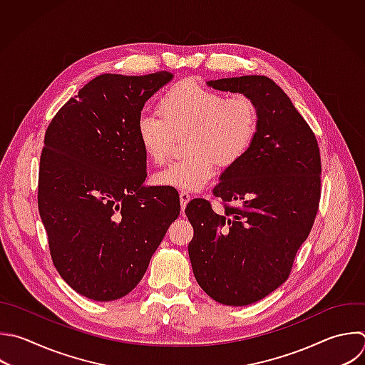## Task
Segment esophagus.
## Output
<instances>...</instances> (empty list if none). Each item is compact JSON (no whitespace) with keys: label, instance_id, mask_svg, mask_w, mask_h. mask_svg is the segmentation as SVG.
<instances>
[{"label":"esophagus","instance_id":"1","mask_svg":"<svg viewBox=\"0 0 365 365\" xmlns=\"http://www.w3.org/2000/svg\"><path fill=\"white\" fill-rule=\"evenodd\" d=\"M191 200V195L188 194V192H185V191H181L180 192V201H181V210L184 211V208L187 207V204H188V201Z\"/></svg>","mask_w":365,"mask_h":365}]
</instances>
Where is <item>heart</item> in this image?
Instances as JSON below:
<instances>
[{"mask_svg": "<svg viewBox=\"0 0 365 365\" xmlns=\"http://www.w3.org/2000/svg\"><path fill=\"white\" fill-rule=\"evenodd\" d=\"M160 114L143 113L135 135L145 157L154 164L168 160L175 135H184L181 160L154 174L157 185L198 191L222 168L237 164L248 151L258 127V113L245 96L222 93L182 80L160 98Z\"/></svg>", "mask_w": 365, "mask_h": 365, "instance_id": "heart-1", "label": "heart"}]
</instances>
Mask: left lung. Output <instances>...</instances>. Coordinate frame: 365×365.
Segmentation results:
<instances>
[{
	"label": "left lung",
	"instance_id": "8db88e82",
	"mask_svg": "<svg viewBox=\"0 0 365 365\" xmlns=\"http://www.w3.org/2000/svg\"><path fill=\"white\" fill-rule=\"evenodd\" d=\"M208 86L244 94L258 113L248 151L212 190L224 212H214L202 198L185 208L194 228L188 254L197 282L217 302L240 307L262 299L288 278L319 207L321 157L315 134L268 77Z\"/></svg>",
	"mask_w": 365,
	"mask_h": 365
}]
</instances>
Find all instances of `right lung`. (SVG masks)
Listing matches in <instances>:
<instances>
[{
	"label": "right lung",
	"mask_w": 365,
	"mask_h": 365,
	"mask_svg": "<svg viewBox=\"0 0 365 365\" xmlns=\"http://www.w3.org/2000/svg\"><path fill=\"white\" fill-rule=\"evenodd\" d=\"M167 71L103 74L51 120L38 174V210L53 262L78 294L113 301L131 292L180 215L171 187H144L147 157L135 123Z\"/></svg>",
	"instance_id": "1"
}]
</instances>
